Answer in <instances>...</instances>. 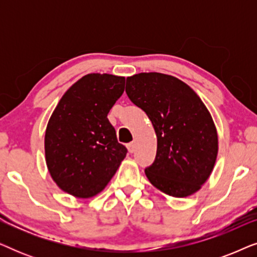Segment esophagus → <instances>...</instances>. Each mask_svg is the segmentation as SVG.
<instances>
[{"mask_svg": "<svg viewBox=\"0 0 257 257\" xmlns=\"http://www.w3.org/2000/svg\"><path fill=\"white\" fill-rule=\"evenodd\" d=\"M127 150H128V152H130V153H133V152H135V150H136V143H135V142H132V143L127 144Z\"/></svg>", "mask_w": 257, "mask_h": 257, "instance_id": "1", "label": "esophagus"}]
</instances>
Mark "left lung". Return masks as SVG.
I'll return each mask as SVG.
<instances>
[{"label":"left lung","mask_w":257,"mask_h":257,"mask_svg":"<svg viewBox=\"0 0 257 257\" xmlns=\"http://www.w3.org/2000/svg\"><path fill=\"white\" fill-rule=\"evenodd\" d=\"M125 91L157 135L156 160L145 170L149 181L173 198L194 194L212 174L219 151L208 108L191 86L160 72L127 77Z\"/></svg>","instance_id":"obj_1"}]
</instances>
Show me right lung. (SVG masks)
<instances>
[{"label":"right lung","mask_w":257,"mask_h":257,"mask_svg":"<svg viewBox=\"0 0 257 257\" xmlns=\"http://www.w3.org/2000/svg\"><path fill=\"white\" fill-rule=\"evenodd\" d=\"M125 77L89 73L68 89L44 137L49 173L63 192L90 199L106 187L126 157L107 113L124 92Z\"/></svg>","instance_id":"1"}]
</instances>
